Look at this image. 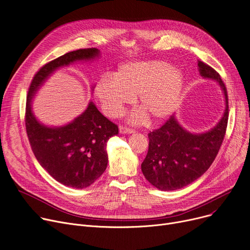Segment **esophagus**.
<instances>
[{
    "label": "esophagus",
    "instance_id": "1",
    "mask_svg": "<svg viewBox=\"0 0 250 250\" xmlns=\"http://www.w3.org/2000/svg\"><path fill=\"white\" fill-rule=\"evenodd\" d=\"M119 130H120V132L123 133V134H126V133H134L135 130L133 128H130V127H127V126H120L119 127Z\"/></svg>",
    "mask_w": 250,
    "mask_h": 250
}]
</instances>
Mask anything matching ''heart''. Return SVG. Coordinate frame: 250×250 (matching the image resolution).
<instances>
[{"label": "heart", "mask_w": 250, "mask_h": 250, "mask_svg": "<svg viewBox=\"0 0 250 250\" xmlns=\"http://www.w3.org/2000/svg\"><path fill=\"white\" fill-rule=\"evenodd\" d=\"M183 87L184 75L180 69L164 61H141L121 65L112 78L103 77L94 90L108 116H121L137 96L142 111L133 114L131 120L142 121L147 115L157 122L175 111Z\"/></svg>", "instance_id": "heart-1"}]
</instances>
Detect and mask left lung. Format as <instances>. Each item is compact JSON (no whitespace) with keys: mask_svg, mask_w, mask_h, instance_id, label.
Masks as SVG:
<instances>
[{"mask_svg":"<svg viewBox=\"0 0 250 250\" xmlns=\"http://www.w3.org/2000/svg\"><path fill=\"white\" fill-rule=\"evenodd\" d=\"M197 66L201 76L219 83L225 94L226 109L220 122L206 133L186 131L175 116L148 133V151L141 171L151 185L165 191L183 188L206 173L217 157L227 129L229 105L225 83L208 64L198 60Z\"/></svg>","mask_w":250,"mask_h":250,"instance_id":"8db88e82","label":"left lung"}]
</instances>
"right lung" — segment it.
<instances>
[{
    "label": "right lung",
    "mask_w": 250,
    "mask_h": 250,
    "mask_svg": "<svg viewBox=\"0 0 250 250\" xmlns=\"http://www.w3.org/2000/svg\"><path fill=\"white\" fill-rule=\"evenodd\" d=\"M99 53L96 47L80 49L44 64L34 74L26 100L25 127L35 158L58 182L78 189L90 186L104 172L108 165L106 142L118 134V126L90 102L73 122L63 127H47L34 118L30 103L35 91L56 69L77 60H90Z\"/></svg>",
    "instance_id": "right-lung-1"
}]
</instances>
